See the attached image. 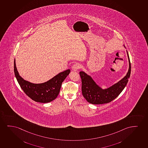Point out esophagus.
Wrapping results in <instances>:
<instances>
[{
	"instance_id": "obj_1",
	"label": "esophagus",
	"mask_w": 148,
	"mask_h": 148,
	"mask_svg": "<svg viewBox=\"0 0 148 148\" xmlns=\"http://www.w3.org/2000/svg\"><path fill=\"white\" fill-rule=\"evenodd\" d=\"M80 68V65H79V64L76 63L73 65L72 67V69L73 70V71H76L78 69H79Z\"/></svg>"
}]
</instances>
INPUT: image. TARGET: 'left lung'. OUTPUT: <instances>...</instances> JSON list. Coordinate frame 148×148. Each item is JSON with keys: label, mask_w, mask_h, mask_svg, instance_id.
Here are the masks:
<instances>
[{"label": "left lung", "mask_w": 148, "mask_h": 148, "mask_svg": "<svg viewBox=\"0 0 148 148\" xmlns=\"http://www.w3.org/2000/svg\"><path fill=\"white\" fill-rule=\"evenodd\" d=\"M127 53L129 63L127 74L121 80L107 88H102L96 84L91 76L84 71L79 72L82 81L83 96L90 103L101 104L109 103L116 98L125 88L130 77L131 71V63L127 51Z\"/></svg>", "instance_id": "1"}]
</instances>
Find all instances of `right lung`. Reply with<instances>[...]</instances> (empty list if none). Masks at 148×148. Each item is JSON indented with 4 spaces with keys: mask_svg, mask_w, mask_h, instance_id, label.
I'll return each instance as SVG.
<instances>
[{
    "mask_svg": "<svg viewBox=\"0 0 148 148\" xmlns=\"http://www.w3.org/2000/svg\"><path fill=\"white\" fill-rule=\"evenodd\" d=\"M14 72L17 82L24 92L35 101L48 103L55 99L59 93L62 83L70 72L68 69L42 83H33L25 80L19 75L14 61Z\"/></svg>",
    "mask_w": 148,
    "mask_h": 148,
    "instance_id": "1",
    "label": "right lung"
}]
</instances>
